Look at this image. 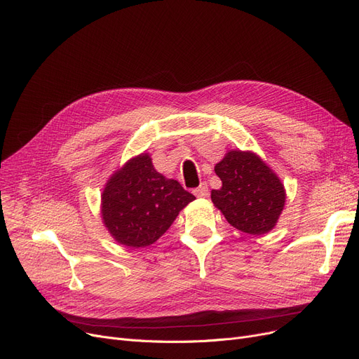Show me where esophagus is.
<instances>
[{
  "label": "esophagus",
  "instance_id": "1",
  "mask_svg": "<svg viewBox=\"0 0 359 359\" xmlns=\"http://www.w3.org/2000/svg\"><path fill=\"white\" fill-rule=\"evenodd\" d=\"M194 194H195L198 198H207V196H208V184H207V183H201L199 188L194 189Z\"/></svg>",
  "mask_w": 359,
  "mask_h": 359
}]
</instances>
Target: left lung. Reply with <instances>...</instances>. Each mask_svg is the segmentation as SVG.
<instances>
[{
  "instance_id": "obj_1",
  "label": "left lung",
  "mask_w": 359,
  "mask_h": 359,
  "mask_svg": "<svg viewBox=\"0 0 359 359\" xmlns=\"http://www.w3.org/2000/svg\"><path fill=\"white\" fill-rule=\"evenodd\" d=\"M222 179L220 191H212L211 199L226 220L248 235L270 231L285 207L282 182L255 154L230 151L215 165Z\"/></svg>"
}]
</instances>
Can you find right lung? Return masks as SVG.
<instances>
[{"label":"right lung","instance_id":"obj_1","mask_svg":"<svg viewBox=\"0 0 359 359\" xmlns=\"http://www.w3.org/2000/svg\"><path fill=\"white\" fill-rule=\"evenodd\" d=\"M194 199L177 180L157 173L149 155L142 154L107 183L102 194L104 224L117 242L144 248L164 235L179 211Z\"/></svg>","mask_w":359,"mask_h":359}]
</instances>
